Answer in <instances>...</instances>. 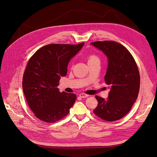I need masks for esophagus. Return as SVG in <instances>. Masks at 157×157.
I'll list each match as a JSON object with an SVG mask.
<instances>
[{
    "instance_id": "34e87169",
    "label": "esophagus",
    "mask_w": 157,
    "mask_h": 157,
    "mask_svg": "<svg viewBox=\"0 0 157 157\" xmlns=\"http://www.w3.org/2000/svg\"><path fill=\"white\" fill-rule=\"evenodd\" d=\"M79 96L80 97V98H86V97H88L89 95H88V94H85V93H80V94H79Z\"/></svg>"
}]
</instances>
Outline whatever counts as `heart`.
<instances>
[{
	"label": "heart",
	"mask_w": 157,
	"mask_h": 157,
	"mask_svg": "<svg viewBox=\"0 0 157 157\" xmlns=\"http://www.w3.org/2000/svg\"><path fill=\"white\" fill-rule=\"evenodd\" d=\"M95 61L100 62V59L98 56H96V55H91L89 57L88 63H92V62H95Z\"/></svg>",
	"instance_id": "1"
}]
</instances>
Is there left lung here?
<instances>
[{
    "mask_svg": "<svg viewBox=\"0 0 157 157\" xmlns=\"http://www.w3.org/2000/svg\"><path fill=\"white\" fill-rule=\"evenodd\" d=\"M91 44L107 58L104 79L110 89L107 100L96 96L98 105L93 113L107 121L118 120L128 113L137 98L140 88L137 66L130 52L117 42L96 41Z\"/></svg>",
    "mask_w": 157,
    "mask_h": 157,
    "instance_id": "1",
    "label": "left lung"
}]
</instances>
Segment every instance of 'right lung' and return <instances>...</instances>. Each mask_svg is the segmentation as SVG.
Masks as SVG:
<instances>
[{"instance_id": "obj_1", "label": "right lung", "mask_w": 157, "mask_h": 157, "mask_svg": "<svg viewBox=\"0 0 157 157\" xmlns=\"http://www.w3.org/2000/svg\"><path fill=\"white\" fill-rule=\"evenodd\" d=\"M84 44H47L29 59L22 87L30 109L40 120L55 123L70 113L77 96L61 93L57 86L61 77L66 75L69 62Z\"/></svg>"}]
</instances>
